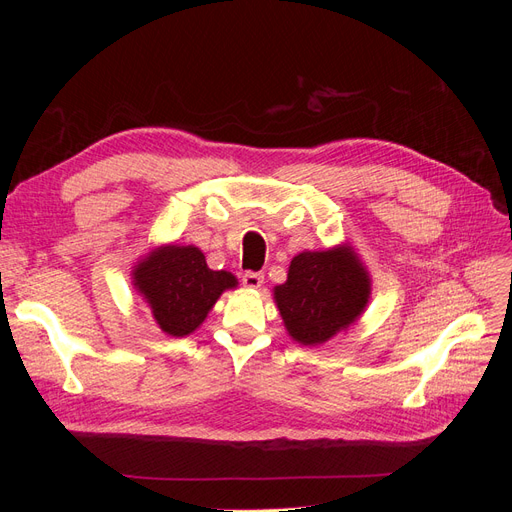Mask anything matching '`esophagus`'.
Masks as SVG:
<instances>
[{
    "label": "esophagus",
    "instance_id": "1",
    "mask_svg": "<svg viewBox=\"0 0 512 512\" xmlns=\"http://www.w3.org/2000/svg\"><path fill=\"white\" fill-rule=\"evenodd\" d=\"M265 284V275L258 273V271H247L243 273V286L245 288H260Z\"/></svg>",
    "mask_w": 512,
    "mask_h": 512
}]
</instances>
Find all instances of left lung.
Here are the masks:
<instances>
[{"mask_svg": "<svg viewBox=\"0 0 512 512\" xmlns=\"http://www.w3.org/2000/svg\"><path fill=\"white\" fill-rule=\"evenodd\" d=\"M369 294V273L350 245L297 254L288 280L273 288L288 335L303 346L324 344L346 331L363 314Z\"/></svg>", "mask_w": 512, "mask_h": 512, "instance_id": "obj_1", "label": "left lung"}]
</instances>
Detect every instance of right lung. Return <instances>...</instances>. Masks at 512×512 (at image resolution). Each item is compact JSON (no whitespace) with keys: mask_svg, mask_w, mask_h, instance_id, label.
<instances>
[{"mask_svg":"<svg viewBox=\"0 0 512 512\" xmlns=\"http://www.w3.org/2000/svg\"><path fill=\"white\" fill-rule=\"evenodd\" d=\"M132 280L160 329L173 337L194 333L220 294L237 288V277L209 269L194 245L156 247L134 267Z\"/></svg>","mask_w":512,"mask_h":512,"instance_id":"obj_1","label":"right lung"}]
</instances>
